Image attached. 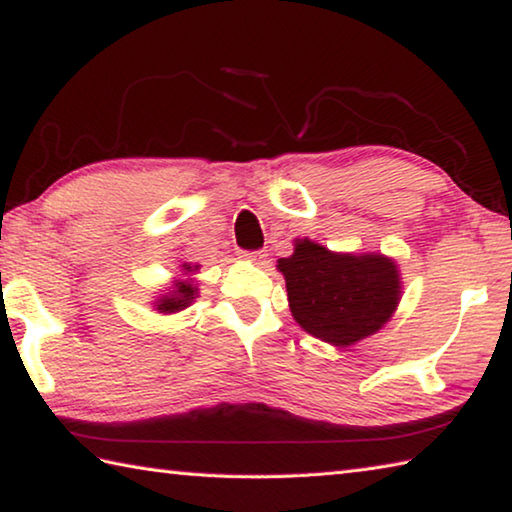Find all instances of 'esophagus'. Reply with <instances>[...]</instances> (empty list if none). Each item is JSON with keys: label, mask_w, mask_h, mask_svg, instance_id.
Here are the masks:
<instances>
[{"label": "esophagus", "mask_w": 512, "mask_h": 512, "mask_svg": "<svg viewBox=\"0 0 512 512\" xmlns=\"http://www.w3.org/2000/svg\"><path fill=\"white\" fill-rule=\"evenodd\" d=\"M244 257L250 259V262H255V264H264V259L268 255H266V250H246Z\"/></svg>", "instance_id": "1"}]
</instances>
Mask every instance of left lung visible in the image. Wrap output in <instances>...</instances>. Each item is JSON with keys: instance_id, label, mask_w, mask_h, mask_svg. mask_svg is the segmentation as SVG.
Instances as JSON below:
<instances>
[{"instance_id": "8db88e82", "label": "left lung", "mask_w": 512, "mask_h": 512, "mask_svg": "<svg viewBox=\"0 0 512 512\" xmlns=\"http://www.w3.org/2000/svg\"><path fill=\"white\" fill-rule=\"evenodd\" d=\"M277 268L287 280L293 318L332 345L375 334L400 300L397 266L381 255H334L302 239Z\"/></svg>"}]
</instances>
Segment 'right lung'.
Segmentation results:
<instances>
[{"instance_id": "obj_1", "label": "right lung", "mask_w": 512, "mask_h": 512, "mask_svg": "<svg viewBox=\"0 0 512 512\" xmlns=\"http://www.w3.org/2000/svg\"><path fill=\"white\" fill-rule=\"evenodd\" d=\"M185 266H187V264H185ZM187 268H192V266H187ZM194 296H196V287H192V284H187V282H178V284H176V291H173L171 296L162 298L158 309L169 311V314H171V311H178V309L187 307L189 302L194 300Z\"/></svg>"}]
</instances>
